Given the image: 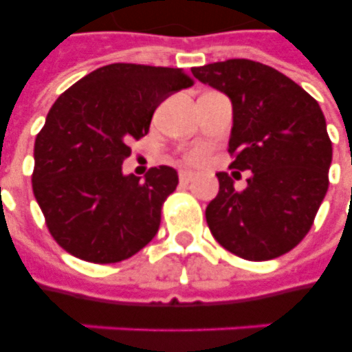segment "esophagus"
Instances as JSON below:
<instances>
[{
	"label": "esophagus",
	"mask_w": 352,
	"mask_h": 352,
	"mask_svg": "<svg viewBox=\"0 0 352 352\" xmlns=\"http://www.w3.org/2000/svg\"><path fill=\"white\" fill-rule=\"evenodd\" d=\"M193 177H195V173H192V171H186V170L179 171V179H181V182H184V184L192 182Z\"/></svg>",
	"instance_id": "esophagus-1"
}]
</instances>
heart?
<instances>
[{
    "mask_svg": "<svg viewBox=\"0 0 352 352\" xmlns=\"http://www.w3.org/2000/svg\"><path fill=\"white\" fill-rule=\"evenodd\" d=\"M204 159H206V149L204 148H193L188 153H184V162L192 166L203 164Z\"/></svg>",
    "mask_w": 352,
    "mask_h": 352,
    "instance_id": "obj_1",
    "label": "heart"
}]
</instances>
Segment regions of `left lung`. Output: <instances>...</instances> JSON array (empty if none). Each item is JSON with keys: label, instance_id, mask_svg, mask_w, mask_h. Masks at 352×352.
<instances>
[{"label": "left lung", "instance_id": "left-lung-1", "mask_svg": "<svg viewBox=\"0 0 352 352\" xmlns=\"http://www.w3.org/2000/svg\"><path fill=\"white\" fill-rule=\"evenodd\" d=\"M192 73L230 96V168L252 171L245 190L217 173L219 193L206 208L212 235L248 261L283 256L309 234L327 193L333 144L322 109L289 76L254 60L234 58Z\"/></svg>", "mask_w": 352, "mask_h": 352}]
</instances>
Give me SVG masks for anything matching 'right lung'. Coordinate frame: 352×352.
I'll return each instance as SVG.
<instances>
[{"label": "right lung", "mask_w": 352, "mask_h": 352, "mask_svg": "<svg viewBox=\"0 0 352 352\" xmlns=\"http://www.w3.org/2000/svg\"><path fill=\"white\" fill-rule=\"evenodd\" d=\"M190 85L182 69L111 63L58 96L36 137L32 192L63 250L106 265L153 239L177 171L159 166L140 181L124 175L122 162L129 142L148 135L160 102Z\"/></svg>", "instance_id": "add662e5"}]
</instances>
